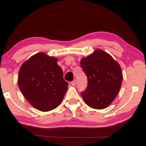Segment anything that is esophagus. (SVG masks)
<instances>
[{
    "instance_id": "1",
    "label": "esophagus",
    "mask_w": 146,
    "mask_h": 146,
    "mask_svg": "<svg viewBox=\"0 0 146 146\" xmlns=\"http://www.w3.org/2000/svg\"><path fill=\"white\" fill-rule=\"evenodd\" d=\"M76 84H77L76 80H74V81H72V82H71V83H70V84L72 85V86H75Z\"/></svg>"
}]
</instances>
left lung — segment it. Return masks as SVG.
Wrapping results in <instances>:
<instances>
[{"mask_svg": "<svg viewBox=\"0 0 146 146\" xmlns=\"http://www.w3.org/2000/svg\"><path fill=\"white\" fill-rule=\"evenodd\" d=\"M80 64L88 81L86 89L82 92L85 103L92 108H106L115 99L121 86L120 65L101 50L83 58Z\"/></svg>", "mask_w": 146, "mask_h": 146, "instance_id": "obj_1", "label": "left lung"}]
</instances>
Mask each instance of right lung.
<instances>
[{"instance_id": "right-lung-1", "label": "right lung", "mask_w": 146, "mask_h": 146, "mask_svg": "<svg viewBox=\"0 0 146 146\" xmlns=\"http://www.w3.org/2000/svg\"><path fill=\"white\" fill-rule=\"evenodd\" d=\"M57 59L38 53L22 64L18 86L25 98L42 111L55 109L61 103L68 89Z\"/></svg>"}]
</instances>
